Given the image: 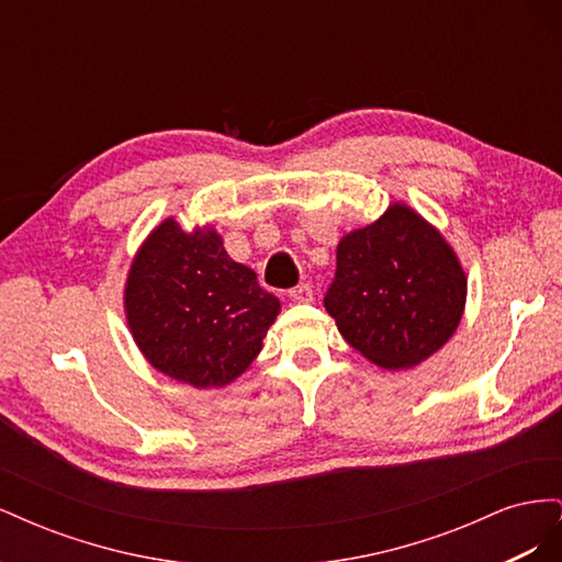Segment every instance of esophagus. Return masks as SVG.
Returning a JSON list of instances; mask_svg holds the SVG:
<instances>
[{"label": "esophagus", "instance_id": "34e87169", "mask_svg": "<svg viewBox=\"0 0 562 562\" xmlns=\"http://www.w3.org/2000/svg\"><path fill=\"white\" fill-rule=\"evenodd\" d=\"M291 300H293V302H312V300H314L312 285H310V283H300V285H295L293 291H291Z\"/></svg>", "mask_w": 562, "mask_h": 562}]
</instances>
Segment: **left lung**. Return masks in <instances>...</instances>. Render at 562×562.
Listing matches in <instances>:
<instances>
[{"instance_id": "1", "label": "left lung", "mask_w": 562, "mask_h": 562, "mask_svg": "<svg viewBox=\"0 0 562 562\" xmlns=\"http://www.w3.org/2000/svg\"><path fill=\"white\" fill-rule=\"evenodd\" d=\"M326 312L368 361L407 370L443 347L467 304L457 252L407 203H391L375 223L337 244Z\"/></svg>"}]
</instances>
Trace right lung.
<instances>
[{
	"label": "right lung",
	"instance_id": "right-lung-1",
	"mask_svg": "<svg viewBox=\"0 0 562 562\" xmlns=\"http://www.w3.org/2000/svg\"><path fill=\"white\" fill-rule=\"evenodd\" d=\"M126 323L147 363L196 389L244 375L281 312L255 271L234 262L213 227L184 232L166 217L135 252Z\"/></svg>",
	"mask_w": 562,
	"mask_h": 562
}]
</instances>
